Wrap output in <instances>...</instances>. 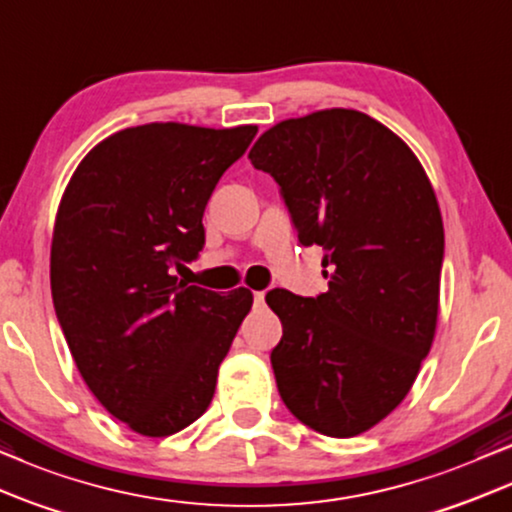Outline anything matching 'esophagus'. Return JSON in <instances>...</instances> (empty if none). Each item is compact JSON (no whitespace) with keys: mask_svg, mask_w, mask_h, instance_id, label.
I'll use <instances>...</instances> for the list:
<instances>
[{"mask_svg":"<svg viewBox=\"0 0 512 512\" xmlns=\"http://www.w3.org/2000/svg\"><path fill=\"white\" fill-rule=\"evenodd\" d=\"M252 299H255V304H264V292H252Z\"/></svg>","mask_w":512,"mask_h":512,"instance_id":"1","label":"esophagus"}]
</instances>
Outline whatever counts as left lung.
Returning <instances> with one entry per match:
<instances>
[{
  "instance_id": "obj_1",
  "label": "left lung",
  "mask_w": 512,
  "mask_h": 512,
  "mask_svg": "<svg viewBox=\"0 0 512 512\" xmlns=\"http://www.w3.org/2000/svg\"><path fill=\"white\" fill-rule=\"evenodd\" d=\"M248 159L330 278L316 297L267 292L283 323L278 393L304 426L353 438L403 403L431 351L445 257L433 187L412 149L356 109L281 121Z\"/></svg>"
}]
</instances>
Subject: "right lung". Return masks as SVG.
<instances>
[{
	"label": "right lung",
	"mask_w": 512,
	"mask_h": 512,
	"mask_svg": "<svg viewBox=\"0 0 512 512\" xmlns=\"http://www.w3.org/2000/svg\"><path fill=\"white\" fill-rule=\"evenodd\" d=\"M257 126L145 124L109 135L74 170L51 243V295L74 363L100 405L166 438L213 400L252 306L187 285L173 267L206 245L203 210Z\"/></svg>",
	"instance_id": "add662e5"
}]
</instances>
